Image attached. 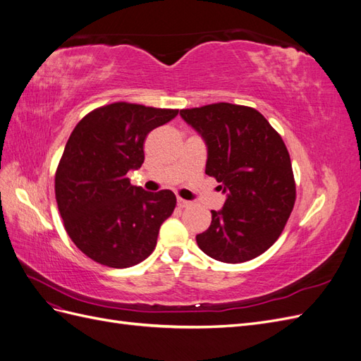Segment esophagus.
<instances>
[{"label": "esophagus", "instance_id": "34e87169", "mask_svg": "<svg viewBox=\"0 0 361 361\" xmlns=\"http://www.w3.org/2000/svg\"><path fill=\"white\" fill-rule=\"evenodd\" d=\"M190 204H191V202H188V200L178 199V206H179V207H188Z\"/></svg>", "mask_w": 361, "mask_h": 361}]
</instances>
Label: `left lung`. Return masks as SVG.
Returning a JSON list of instances; mask_svg holds the SVG:
<instances>
[{
	"label": "left lung",
	"instance_id": "obj_1",
	"mask_svg": "<svg viewBox=\"0 0 361 361\" xmlns=\"http://www.w3.org/2000/svg\"><path fill=\"white\" fill-rule=\"evenodd\" d=\"M206 145V174L220 182L224 206L195 236L209 257L241 264L260 256L285 228L295 203L288 149L255 108L212 104L180 110Z\"/></svg>",
	"mask_w": 361,
	"mask_h": 361
}]
</instances>
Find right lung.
I'll list each match as a JSON object with an SVG mask.
<instances>
[{"label": "right lung", "mask_w": 361, "mask_h": 361, "mask_svg": "<svg viewBox=\"0 0 361 361\" xmlns=\"http://www.w3.org/2000/svg\"><path fill=\"white\" fill-rule=\"evenodd\" d=\"M178 113L116 102L87 114L71 134L56 173V199L73 244L97 264L129 268L154 251L176 195L145 191L126 174L145 162L150 130Z\"/></svg>", "instance_id": "right-lung-1"}]
</instances>
